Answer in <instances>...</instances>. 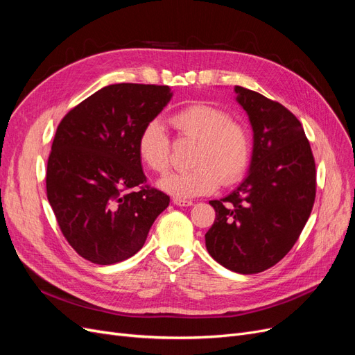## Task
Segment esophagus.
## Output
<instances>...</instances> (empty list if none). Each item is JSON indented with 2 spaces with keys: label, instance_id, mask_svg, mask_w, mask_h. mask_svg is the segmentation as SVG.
Returning a JSON list of instances; mask_svg holds the SVG:
<instances>
[{
  "label": "esophagus",
  "instance_id": "obj_1",
  "mask_svg": "<svg viewBox=\"0 0 355 355\" xmlns=\"http://www.w3.org/2000/svg\"><path fill=\"white\" fill-rule=\"evenodd\" d=\"M173 204L175 206H179V207H189V206H192V202L191 200H182V198H173Z\"/></svg>",
  "mask_w": 355,
  "mask_h": 355
}]
</instances>
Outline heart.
<instances>
[{
  "label": "heart",
  "mask_w": 355,
  "mask_h": 355,
  "mask_svg": "<svg viewBox=\"0 0 355 355\" xmlns=\"http://www.w3.org/2000/svg\"><path fill=\"white\" fill-rule=\"evenodd\" d=\"M170 124L184 137L197 139L191 157L194 168L159 179L158 188L176 198L207 196L223 184L237 182L249 167L252 142L247 128L230 120L223 110L209 103H192L170 116ZM137 155L155 173L170 164V139L159 120H153L139 133Z\"/></svg>",
  "instance_id": "obj_1"
}]
</instances>
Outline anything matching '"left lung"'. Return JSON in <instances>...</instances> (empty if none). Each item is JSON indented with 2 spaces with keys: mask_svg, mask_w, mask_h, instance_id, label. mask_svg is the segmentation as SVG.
Masks as SVG:
<instances>
[{
  "mask_svg": "<svg viewBox=\"0 0 355 355\" xmlns=\"http://www.w3.org/2000/svg\"><path fill=\"white\" fill-rule=\"evenodd\" d=\"M253 130L249 173L230 196L209 201L216 219L210 256L239 274L280 262L302 232L315 200V163L302 125L282 103L235 85Z\"/></svg>",
  "mask_w": 355,
  "mask_h": 355,
  "instance_id": "left-lung-1",
  "label": "left lung"
}]
</instances>
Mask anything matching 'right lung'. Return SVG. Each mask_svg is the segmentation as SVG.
I'll use <instances>...</instances> for the list:
<instances>
[{"label": "right lung", "instance_id": "add662e5", "mask_svg": "<svg viewBox=\"0 0 355 355\" xmlns=\"http://www.w3.org/2000/svg\"><path fill=\"white\" fill-rule=\"evenodd\" d=\"M171 96L168 85H106L60 121L47 163V198L62 234L84 259H128L167 209L170 197L145 187L136 145Z\"/></svg>", "mask_w": 355, "mask_h": 355}]
</instances>
